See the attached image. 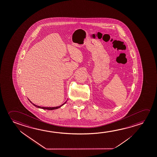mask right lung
<instances>
[{
    "label": "right lung",
    "mask_w": 157,
    "mask_h": 157,
    "mask_svg": "<svg viewBox=\"0 0 157 157\" xmlns=\"http://www.w3.org/2000/svg\"><path fill=\"white\" fill-rule=\"evenodd\" d=\"M29 101L32 103L33 105H34V106H36V107H37V108H41V109H46V110H54V109H56L59 108H60L61 106H63V105L64 104H65L66 103V101H65L64 103H63L62 105H60V106H56V107H43V106H38V105H35V104H34V103H32V101H30V100L29 99Z\"/></svg>",
    "instance_id": "obj_1"
}]
</instances>
